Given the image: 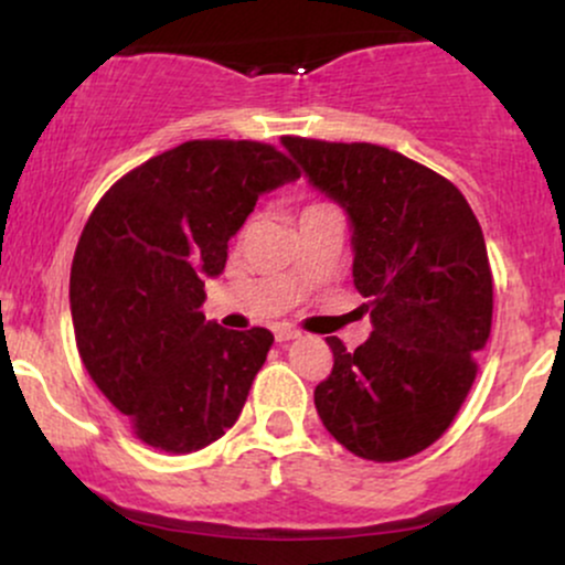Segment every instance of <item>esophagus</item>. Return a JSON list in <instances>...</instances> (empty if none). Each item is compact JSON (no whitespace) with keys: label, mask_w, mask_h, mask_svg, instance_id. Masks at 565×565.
<instances>
[{"label":"esophagus","mask_w":565,"mask_h":565,"mask_svg":"<svg viewBox=\"0 0 565 565\" xmlns=\"http://www.w3.org/2000/svg\"><path fill=\"white\" fill-rule=\"evenodd\" d=\"M274 334H276V342H289V340H295V337H300V332H297L295 327H287V323L276 327Z\"/></svg>","instance_id":"34e87169"}]
</instances>
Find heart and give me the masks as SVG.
Instances as JSON below:
<instances>
[{"label":"heart","instance_id":"1","mask_svg":"<svg viewBox=\"0 0 565 565\" xmlns=\"http://www.w3.org/2000/svg\"><path fill=\"white\" fill-rule=\"evenodd\" d=\"M310 206H319V204H310ZM310 206H305V210H310Z\"/></svg>","mask_w":565,"mask_h":565}]
</instances>
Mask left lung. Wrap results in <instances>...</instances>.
I'll list each match as a JSON object with an SVG mask.
<instances>
[{
  "mask_svg": "<svg viewBox=\"0 0 565 565\" xmlns=\"http://www.w3.org/2000/svg\"><path fill=\"white\" fill-rule=\"evenodd\" d=\"M310 183L353 220V284L372 337L313 391L323 427L372 462H398L449 430L491 334L483 231L451 180L374 142L284 138Z\"/></svg>",
  "mask_w": 565,
  "mask_h": 565,
  "instance_id": "1",
  "label": "left lung"
}]
</instances>
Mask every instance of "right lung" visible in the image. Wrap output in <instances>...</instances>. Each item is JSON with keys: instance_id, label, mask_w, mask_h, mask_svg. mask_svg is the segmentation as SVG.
I'll list each match as a JSON object with an SVG mask.
<instances>
[{"instance_id": "add662e5", "label": "right lung", "mask_w": 565, "mask_h": 565, "mask_svg": "<svg viewBox=\"0 0 565 565\" xmlns=\"http://www.w3.org/2000/svg\"><path fill=\"white\" fill-rule=\"evenodd\" d=\"M295 178L270 142L188 140L97 201L71 265L76 348L142 444L199 451L242 414L274 334L206 321L204 278L223 274L260 193Z\"/></svg>"}]
</instances>
